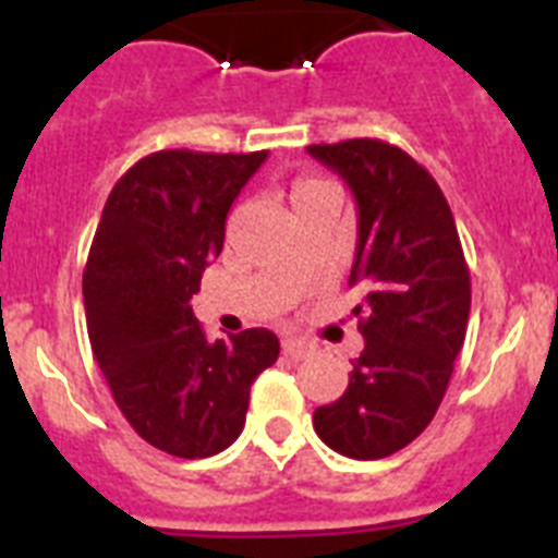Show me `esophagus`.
<instances>
[{
	"label": "esophagus",
	"mask_w": 558,
	"mask_h": 558,
	"mask_svg": "<svg viewBox=\"0 0 558 558\" xmlns=\"http://www.w3.org/2000/svg\"><path fill=\"white\" fill-rule=\"evenodd\" d=\"M282 352L288 354L290 360H304L313 354V347L310 343H304V340H295V338H284L282 340Z\"/></svg>",
	"instance_id": "esophagus-1"
}]
</instances>
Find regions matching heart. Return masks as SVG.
<instances>
[{
	"label": "heart",
	"mask_w": 558,
	"mask_h": 558,
	"mask_svg": "<svg viewBox=\"0 0 558 558\" xmlns=\"http://www.w3.org/2000/svg\"><path fill=\"white\" fill-rule=\"evenodd\" d=\"M329 184L327 179H318V175H302V179L293 181V204H299V201L310 198V195H315V192L327 190Z\"/></svg>",
	"instance_id": "heart-1"
}]
</instances>
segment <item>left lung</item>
I'll return each mask as SVG.
<instances>
[{"label":"left lung","instance_id":"8db88e82","mask_svg":"<svg viewBox=\"0 0 558 558\" xmlns=\"http://www.w3.org/2000/svg\"><path fill=\"white\" fill-rule=\"evenodd\" d=\"M357 201V256L349 288L366 338L343 397L315 408L327 447L377 461L408 447L436 416L470 322V265L456 218L430 172L383 140L310 145Z\"/></svg>","mask_w":558,"mask_h":558}]
</instances>
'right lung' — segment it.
Wrapping results in <instances>:
<instances>
[{
    "label": "right lung",
    "mask_w": 558,
    "mask_h": 558,
    "mask_svg": "<svg viewBox=\"0 0 558 558\" xmlns=\"http://www.w3.org/2000/svg\"><path fill=\"white\" fill-rule=\"evenodd\" d=\"M265 156L150 153L113 184L88 251L92 352L128 425L175 458L234 445L251 383L279 357L270 329L209 340L190 307L223 251L226 215Z\"/></svg>",
    "instance_id": "obj_1"
}]
</instances>
